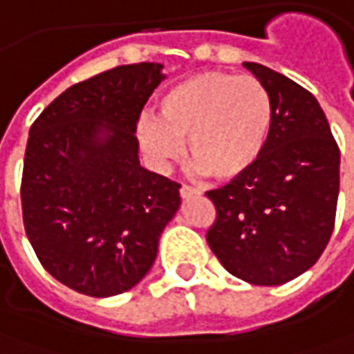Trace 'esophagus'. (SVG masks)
Segmentation results:
<instances>
[{"label": "esophagus", "mask_w": 354, "mask_h": 354, "mask_svg": "<svg viewBox=\"0 0 354 354\" xmlns=\"http://www.w3.org/2000/svg\"><path fill=\"white\" fill-rule=\"evenodd\" d=\"M179 194H181V198H191V196H196L201 192L196 191V189H192V187H189V185H183L181 189H179Z\"/></svg>", "instance_id": "34e87169"}]
</instances>
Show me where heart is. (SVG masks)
I'll list each match as a JSON object with an SVG mask.
<instances>
[{
	"instance_id": "b5f03b06",
	"label": "heart",
	"mask_w": 354,
	"mask_h": 354,
	"mask_svg": "<svg viewBox=\"0 0 354 354\" xmlns=\"http://www.w3.org/2000/svg\"><path fill=\"white\" fill-rule=\"evenodd\" d=\"M274 125V102L256 77L209 71L165 90L158 117L138 119L136 136L148 160L165 169L185 150L202 175L235 181L264 153Z\"/></svg>"
}]
</instances>
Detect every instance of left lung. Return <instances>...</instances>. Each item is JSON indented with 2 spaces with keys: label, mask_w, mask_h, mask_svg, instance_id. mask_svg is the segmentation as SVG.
I'll return each instance as SVG.
<instances>
[{
  "label": "left lung",
  "mask_w": 354,
  "mask_h": 354,
  "mask_svg": "<svg viewBox=\"0 0 354 354\" xmlns=\"http://www.w3.org/2000/svg\"><path fill=\"white\" fill-rule=\"evenodd\" d=\"M274 102V125L260 162L208 191L216 221L212 252L239 279L281 285L318 262L335 223L339 148L318 100L260 63H243Z\"/></svg>",
  "instance_id": "obj_1"
}]
</instances>
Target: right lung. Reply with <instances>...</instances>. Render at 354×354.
Wrapping results in <instances>:
<instances>
[{
	"label": "right lung",
	"instance_id": "add662e5",
	"mask_svg": "<svg viewBox=\"0 0 354 354\" xmlns=\"http://www.w3.org/2000/svg\"><path fill=\"white\" fill-rule=\"evenodd\" d=\"M162 63H135L73 84L28 133L23 221L40 264L88 297L133 289L181 206V185L138 160L136 123Z\"/></svg>",
	"mask_w": 354,
	"mask_h": 354
}]
</instances>
